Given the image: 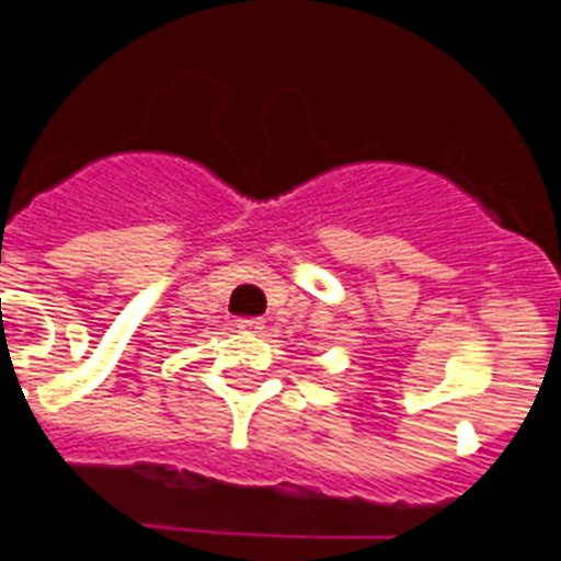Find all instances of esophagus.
I'll return each instance as SVG.
<instances>
[{
    "label": "esophagus",
    "instance_id": "1",
    "mask_svg": "<svg viewBox=\"0 0 561 561\" xmlns=\"http://www.w3.org/2000/svg\"><path fill=\"white\" fill-rule=\"evenodd\" d=\"M237 328L239 331H248V333H259L265 324H262V319H251V317H244V319H237Z\"/></svg>",
    "mask_w": 561,
    "mask_h": 561
}]
</instances>
